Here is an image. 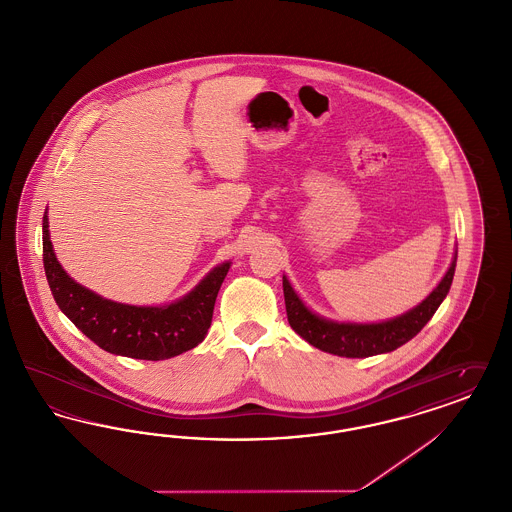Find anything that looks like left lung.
<instances>
[{"instance_id": "1", "label": "left lung", "mask_w": 512, "mask_h": 512, "mask_svg": "<svg viewBox=\"0 0 512 512\" xmlns=\"http://www.w3.org/2000/svg\"><path fill=\"white\" fill-rule=\"evenodd\" d=\"M455 267H457V253L447 274L439 282L438 288L420 305H416L413 311L401 317L380 322V324H343V322L338 324V322L317 317L303 305L297 293L293 292L290 282L284 278L282 286H284L288 322L303 340L309 341L320 351H326L332 355L363 359V357H372L380 353H390L393 349L401 347L403 343L413 340L414 336L426 326V322L434 317L441 301L449 293Z\"/></svg>"}]
</instances>
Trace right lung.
Masks as SVG:
<instances>
[{
	"instance_id": "add662e5",
	"label": "right lung",
	"mask_w": 512,
	"mask_h": 512,
	"mask_svg": "<svg viewBox=\"0 0 512 512\" xmlns=\"http://www.w3.org/2000/svg\"><path fill=\"white\" fill-rule=\"evenodd\" d=\"M44 268L59 309L101 349L144 361H163L205 340L220 284L230 263L211 270L194 292L167 307H134L99 297L76 284L55 259L44 215Z\"/></svg>"
}]
</instances>
